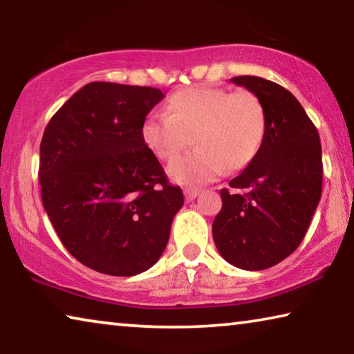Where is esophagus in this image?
I'll use <instances>...</instances> for the list:
<instances>
[{"instance_id":"esophagus-1","label":"esophagus","mask_w":354,"mask_h":354,"mask_svg":"<svg viewBox=\"0 0 354 354\" xmlns=\"http://www.w3.org/2000/svg\"><path fill=\"white\" fill-rule=\"evenodd\" d=\"M184 195H185V201H194L196 196L200 195V190H196V189H184Z\"/></svg>"}]
</instances>
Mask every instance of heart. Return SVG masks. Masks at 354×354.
<instances>
[{
	"label": "heart",
	"mask_w": 354,
	"mask_h": 354,
	"mask_svg": "<svg viewBox=\"0 0 354 354\" xmlns=\"http://www.w3.org/2000/svg\"><path fill=\"white\" fill-rule=\"evenodd\" d=\"M267 117L254 93L212 86H195L173 93L167 115H151L142 124L143 145L160 160H173L185 148L196 145L169 167L173 181L201 185L225 170L247 167L259 151Z\"/></svg>",
	"instance_id": "obj_1"
}]
</instances>
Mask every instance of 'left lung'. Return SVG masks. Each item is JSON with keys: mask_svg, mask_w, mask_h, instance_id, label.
<instances>
[{"mask_svg": "<svg viewBox=\"0 0 354 354\" xmlns=\"http://www.w3.org/2000/svg\"><path fill=\"white\" fill-rule=\"evenodd\" d=\"M261 100L267 128L254 159L221 189L212 223L215 247L242 270L284 261L306 236L322 196V145L303 106L279 84L257 76L231 77Z\"/></svg>", "mask_w": 354, "mask_h": 354, "instance_id": "left-lung-1", "label": "left lung"}]
</instances>
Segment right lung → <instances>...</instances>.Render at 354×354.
I'll list each match as a JSON object with an SVG mask.
<instances>
[{
	"label": "right lung",
	"instance_id": "right-lung-1",
	"mask_svg": "<svg viewBox=\"0 0 354 354\" xmlns=\"http://www.w3.org/2000/svg\"><path fill=\"white\" fill-rule=\"evenodd\" d=\"M162 98L154 87L91 82L45 128L44 207L68 253L95 272L134 277L151 268L184 205L140 137Z\"/></svg>",
	"mask_w": 354,
	"mask_h": 354
}]
</instances>
